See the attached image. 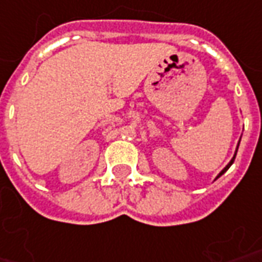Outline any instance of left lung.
Wrapping results in <instances>:
<instances>
[{
  "instance_id": "obj_1",
  "label": "left lung",
  "mask_w": 262,
  "mask_h": 262,
  "mask_svg": "<svg viewBox=\"0 0 262 262\" xmlns=\"http://www.w3.org/2000/svg\"><path fill=\"white\" fill-rule=\"evenodd\" d=\"M237 148H239V146H237ZM236 152H237V150H236ZM236 152H234V157H233V158H232V161H230V162H229V164H228V165L225 166L224 169H222V172H221L220 175H218V178H220V176H221V175H224L225 172H226V170L229 169V166H230V165H232V164H233V161H234V158H236Z\"/></svg>"
}]
</instances>
